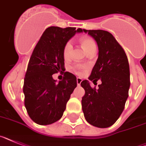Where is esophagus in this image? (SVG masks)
<instances>
[{
  "label": "esophagus",
  "instance_id": "34e87169",
  "mask_svg": "<svg viewBox=\"0 0 146 146\" xmlns=\"http://www.w3.org/2000/svg\"><path fill=\"white\" fill-rule=\"evenodd\" d=\"M82 82V79L81 78H76V82H77V85L78 86H80L81 83Z\"/></svg>",
  "mask_w": 146,
  "mask_h": 146
}]
</instances>
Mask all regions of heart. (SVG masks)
Returning <instances> with one entry per match:
<instances>
[{
	"mask_svg": "<svg viewBox=\"0 0 146 146\" xmlns=\"http://www.w3.org/2000/svg\"><path fill=\"white\" fill-rule=\"evenodd\" d=\"M80 41L83 48L87 53L91 51L93 49H96V43L91 38L87 37V36H82L80 39ZM72 50H73V45L70 42H68L64 45V48H63V56L64 59H69L71 55ZM82 68H83V67H76L75 68V70L76 71L77 73H80V70Z\"/></svg>",
	"mask_w": 146,
	"mask_h": 146,
	"instance_id": "obj_1",
	"label": "heart"
}]
</instances>
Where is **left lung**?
<instances>
[{"label": "left lung", "instance_id": "1", "mask_svg": "<svg viewBox=\"0 0 146 146\" xmlns=\"http://www.w3.org/2000/svg\"><path fill=\"white\" fill-rule=\"evenodd\" d=\"M97 42L98 58L89 79L98 89L91 87L84 80L81 83L85 90L82 100L86 120L92 126L107 128L119 118L125 107L130 87V71L127 56L111 33L104 30H86Z\"/></svg>", "mask_w": 146, "mask_h": 146}]
</instances>
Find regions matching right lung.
<instances>
[{
    "instance_id": "1",
    "label": "right lung",
    "mask_w": 146,
    "mask_h": 146,
    "mask_svg": "<svg viewBox=\"0 0 146 146\" xmlns=\"http://www.w3.org/2000/svg\"><path fill=\"white\" fill-rule=\"evenodd\" d=\"M82 29L50 26L46 29L31 56L24 78L25 106L31 120L39 125L54 123L62 117L76 77L64 69L63 48ZM58 72L63 79L56 83L52 75Z\"/></svg>"
}]
</instances>
